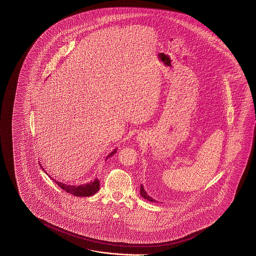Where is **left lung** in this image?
<instances>
[{
	"label": "left lung",
	"mask_w": 256,
	"mask_h": 256,
	"mask_svg": "<svg viewBox=\"0 0 256 256\" xmlns=\"http://www.w3.org/2000/svg\"><path fill=\"white\" fill-rule=\"evenodd\" d=\"M140 195H142V197H144V199H146L148 201L150 202H156L153 198H151L149 195H148L146 192V190H144V186L142 185H140Z\"/></svg>",
	"instance_id": "8db88e82"
}]
</instances>
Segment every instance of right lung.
I'll return each mask as SVG.
<instances>
[{"instance_id": "obj_1", "label": "right lung", "mask_w": 256, "mask_h": 256, "mask_svg": "<svg viewBox=\"0 0 256 256\" xmlns=\"http://www.w3.org/2000/svg\"><path fill=\"white\" fill-rule=\"evenodd\" d=\"M116 149L114 150L112 153H110L107 158L112 156L116 154ZM43 170H44V169H43ZM54 181L58 185V186H60L64 192H68L70 194H73L75 196H78V197H88V196H91V195H93L96 192H98V190H100V180L98 179H94V181H91L90 183L84 184V185H80V186H78H78L66 185V184H64L62 182H58V181H56L54 179Z\"/></svg>"}]
</instances>
